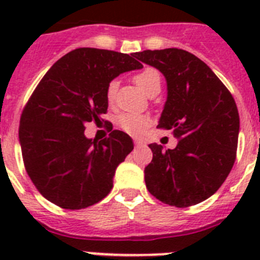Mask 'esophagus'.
I'll use <instances>...</instances> for the list:
<instances>
[{"mask_svg":"<svg viewBox=\"0 0 260 260\" xmlns=\"http://www.w3.org/2000/svg\"><path fill=\"white\" fill-rule=\"evenodd\" d=\"M134 144L135 146H143V142H141L139 139H134Z\"/></svg>","mask_w":260,"mask_h":260,"instance_id":"esophagus-1","label":"esophagus"}]
</instances>
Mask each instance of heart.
<instances>
[{
  "label": "heart",
  "instance_id": "b5f03b06",
  "mask_svg": "<svg viewBox=\"0 0 260 260\" xmlns=\"http://www.w3.org/2000/svg\"><path fill=\"white\" fill-rule=\"evenodd\" d=\"M134 80L135 83L138 84V87L142 91H144L147 95L155 91V89H160V87H161V75L153 68L143 69L141 73H138L135 75ZM117 87H118L117 80H110L109 84L107 86L105 95H107V102L109 104H113L116 102ZM150 123L151 118L148 116H144V114L125 113L122 116H119L118 118L119 127L122 128L123 132L127 133V134L134 135V137L141 135L148 127Z\"/></svg>",
  "mask_w": 260,
  "mask_h": 260
}]
</instances>
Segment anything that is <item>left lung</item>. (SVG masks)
Returning a JSON list of instances; mask_svg holds the SVG:
<instances>
[{
  "label": "left lung",
  "instance_id": "1",
  "mask_svg": "<svg viewBox=\"0 0 260 260\" xmlns=\"http://www.w3.org/2000/svg\"><path fill=\"white\" fill-rule=\"evenodd\" d=\"M134 56L167 79V102L157 127L172 130L178 139L174 150L150 144L153 157L144 168L147 189L174 207L201 203L219 190L236 161V102L215 73L186 50H143Z\"/></svg>",
  "mask_w": 260,
  "mask_h": 260
}]
</instances>
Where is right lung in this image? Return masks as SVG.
I'll return each mask as SVG.
<instances>
[{"label":"right lung","mask_w":260,"mask_h":260,"mask_svg":"<svg viewBox=\"0 0 260 260\" xmlns=\"http://www.w3.org/2000/svg\"><path fill=\"white\" fill-rule=\"evenodd\" d=\"M134 53L78 48L47 71L20 116L23 162L45 199L82 210L104 199L116 169L134 148L126 133L113 130L98 141L86 123L107 113V86L126 71L142 69Z\"/></svg>","instance_id":"1"}]
</instances>
